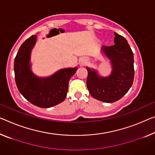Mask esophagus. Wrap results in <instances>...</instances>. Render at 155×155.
I'll return each instance as SVG.
<instances>
[{
    "label": "esophagus",
    "instance_id": "1",
    "mask_svg": "<svg viewBox=\"0 0 155 155\" xmlns=\"http://www.w3.org/2000/svg\"><path fill=\"white\" fill-rule=\"evenodd\" d=\"M79 61H80V64H81V65H84V64L87 62V60L86 58H81Z\"/></svg>",
    "mask_w": 155,
    "mask_h": 155
}]
</instances>
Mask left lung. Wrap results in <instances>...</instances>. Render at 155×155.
<instances>
[{
	"instance_id": "8db88e82",
	"label": "left lung",
	"mask_w": 155,
	"mask_h": 155,
	"mask_svg": "<svg viewBox=\"0 0 155 155\" xmlns=\"http://www.w3.org/2000/svg\"><path fill=\"white\" fill-rule=\"evenodd\" d=\"M114 44L103 46L101 53L109 61L111 72L107 77L100 75L94 68L87 67V89L90 94L104 102H114L120 100L132 87L134 77V54L127 41L114 32Z\"/></svg>"
}]
</instances>
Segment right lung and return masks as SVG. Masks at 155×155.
<instances>
[{
    "instance_id": "right-lung-1",
    "label": "right lung",
    "mask_w": 155,
    "mask_h": 155,
    "mask_svg": "<svg viewBox=\"0 0 155 155\" xmlns=\"http://www.w3.org/2000/svg\"><path fill=\"white\" fill-rule=\"evenodd\" d=\"M37 41L32 35L23 43L14 59V75L18 91L35 106L49 108L63 102L68 82L78 67L62 68L48 77H38L31 69V53Z\"/></svg>"
}]
</instances>
